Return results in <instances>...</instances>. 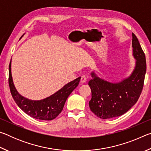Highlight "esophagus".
<instances>
[{
  "instance_id": "esophagus-1",
  "label": "esophagus",
  "mask_w": 151,
  "mask_h": 151,
  "mask_svg": "<svg viewBox=\"0 0 151 151\" xmlns=\"http://www.w3.org/2000/svg\"><path fill=\"white\" fill-rule=\"evenodd\" d=\"M86 81H87V77H86V76L83 75L81 76V83H85Z\"/></svg>"
}]
</instances>
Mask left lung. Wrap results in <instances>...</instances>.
<instances>
[{"instance_id":"1","label":"left lung","mask_w":151,"mask_h":151,"mask_svg":"<svg viewBox=\"0 0 151 151\" xmlns=\"http://www.w3.org/2000/svg\"><path fill=\"white\" fill-rule=\"evenodd\" d=\"M132 56L136 61L131 75L119 82H111L91 73L88 85L92 98L89 107L103 119L121 116L134 105L141 93L146 73V58L139 40L132 33Z\"/></svg>"}]
</instances>
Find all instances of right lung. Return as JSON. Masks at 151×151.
Instances as JSON below:
<instances>
[{"instance_id":"1","label":"right lung","mask_w":151,"mask_h":151,"mask_svg":"<svg viewBox=\"0 0 151 151\" xmlns=\"http://www.w3.org/2000/svg\"><path fill=\"white\" fill-rule=\"evenodd\" d=\"M23 35L22 37H23ZM81 78V76H79L74 81L66 84L60 90L47 98L39 101L30 100L22 96L17 91L12 80L11 60L9 64V83L10 90L15 103L28 115L34 119L43 121H51L55 119L60 113L66 99L70 94L77 87Z\"/></svg>"}]
</instances>
